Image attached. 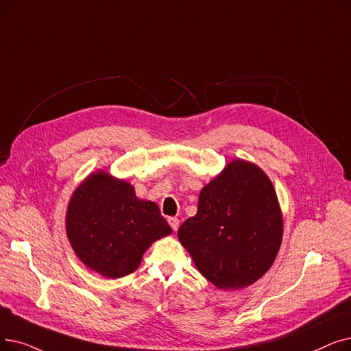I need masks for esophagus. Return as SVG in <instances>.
Wrapping results in <instances>:
<instances>
[{
	"label": "esophagus",
	"instance_id": "34e87169",
	"mask_svg": "<svg viewBox=\"0 0 351 351\" xmlns=\"http://www.w3.org/2000/svg\"><path fill=\"white\" fill-rule=\"evenodd\" d=\"M167 221H169V225L172 226V230H173V231H178V228H179V219L172 217V218H169Z\"/></svg>",
	"mask_w": 351,
	"mask_h": 351
}]
</instances>
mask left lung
I'll return each instance as SVG.
<instances>
[{
	"instance_id": "obj_1",
	"label": "left lung",
	"mask_w": 351,
	"mask_h": 351,
	"mask_svg": "<svg viewBox=\"0 0 351 351\" xmlns=\"http://www.w3.org/2000/svg\"><path fill=\"white\" fill-rule=\"evenodd\" d=\"M282 232L271 179L258 165L234 159L202 188L196 215L179 226L178 238L208 281L241 289L271 268Z\"/></svg>"
}]
</instances>
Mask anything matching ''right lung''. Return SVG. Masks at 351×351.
Here are the masks:
<instances>
[{"mask_svg": "<svg viewBox=\"0 0 351 351\" xmlns=\"http://www.w3.org/2000/svg\"><path fill=\"white\" fill-rule=\"evenodd\" d=\"M66 232L88 269L116 280L138 269L146 250L172 228L155 202L136 196L130 182L99 169L71 193Z\"/></svg>", "mask_w": 351, "mask_h": 351, "instance_id": "add662e5", "label": "right lung"}]
</instances>
